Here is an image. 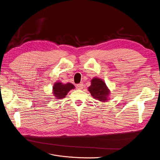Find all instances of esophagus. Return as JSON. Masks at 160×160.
<instances>
[{
  "mask_svg": "<svg viewBox=\"0 0 160 160\" xmlns=\"http://www.w3.org/2000/svg\"><path fill=\"white\" fill-rule=\"evenodd\" d=\"M77 88L78 89H82L83 88V84L82 83H78L77 85Z\"/></svg>",
  "mask_w": 160,
  "mask_h": 160,
  "instance_id": "obj_1",
  "label": "esophagus"
}]
</instances>
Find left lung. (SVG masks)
<instances>
[{
  "label": "left lung",
  "instance_id": "1",
  "mask_svg": "<svg viewBox=\"0 0 160 160\" xmlns=\"http://www.w3.org/2000/svg\"><path fill=\"white\" fill-rule=\"evenodd\" d=\"M89 91L92 97L101 102H105L108 100L109 91L105 82L98 78H94L91 80V85L89 87Z\"/></svg>",
  "mask_w": 160,
  "mask_h": 160
}]
</instances>
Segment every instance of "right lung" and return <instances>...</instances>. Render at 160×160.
<instances>
[{
	"label": "right lung",
	"instance_id": "add662e5",
	"mask_svg": "<svg viewBox=\"0 0 160 160\" xmlns=\"http://www.w3.org/2000/svg\"><path fill=\"white\" fill-rule=\"evenodd\" d=\"M52 89L55 97L58 99H61L64 98L70 90L74 89V86L71 83L63 84L60 82H57L53 86Z\"/></svg>",
	"mask_w": 160,
	"mask_h": 160
}]
</instances>
